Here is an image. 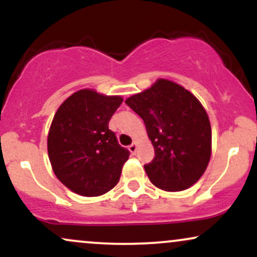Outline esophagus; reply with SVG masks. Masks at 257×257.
Here are the masks:
<instances>
[{"label":"esophagus","instance_id":"1","mask_svg":"<svg viewBox=\"0 0 257 257\" xmlns=\"http://www.w3.org/2000/svg\"><path fill=\"white\" fill-rule=\"evenodd\" d=\"M128 149H129V151H131V153H132V155H135V153H137V149H138V145H137V144H135V143H133V144H132V145L128 147Z\"/></svg>","mask_w":257,"mask_h":257}]
</instances>
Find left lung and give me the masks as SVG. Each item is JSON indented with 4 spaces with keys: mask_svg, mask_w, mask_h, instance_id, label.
I'll return each mask as SVG.
<instances>
[{
    "mask_svg": "<svg viewBox=\"0 0 257 257\" xmlns=\"http://www.w3.org/2000/svg\"><path fill=\"white\" fill-rule=\"evenodd\" d=\"M125 104L143 118L155 149V158L144 166L152 184L169 192L196 184L211 156L210 120L199 100L175 82L159 78Z\"/></svg>",
    "mask_w": 257,
    "mask_h": 257,
    "instance_id": "1",
    "label": "left lung"
}]
</instances>
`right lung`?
<instances>
[{"label":"right lung","instance_id":"1","mask_svg":"<svg viewBox=\"0 0 257 257\" xmlns=\"http://www.w3.org/2000/svg\"><path fill=\"white\" fill-rule=\"evenodd\" d=\"M123 99L93 89L69 96L55 112L48 133L53 172L72 192L98 197L119 181L129 151L108 129L112 114Z\"/></svg>","mask_w":257,"mask_h":257}]
</instances>
